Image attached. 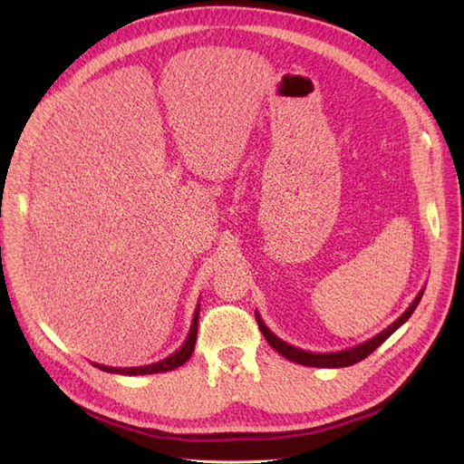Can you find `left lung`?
Returning a JSON list of instances; mask_svg holds the SVG:
<instances>
[{"mask_svg": "<svg viewBox=\"0 0 464 464\" xmlns=\"http://www.w3.org/2000/svg\"><path fill=\"white\" fill-rule=\"evenodd\" d=\"M422 296H424V288L418 292V296L412 300V304L409 307H406V312L397 321H392L387 329H383L382 333L375 334L373 339H370L366 343H360L356 346L339 350V353H307V350L292 346V344L285 343L283 339H278V336L265 325L257 312H256V317H257V325L266 339V343H269L276 350V353L280 356H285L286 360L302 363V366H312V368H346V366H354V363L362 362L363 358H368L377 346H382L392 333H395L401 325H404V323L409 321V317L414 314L416 305L420 304V300H422Z\"/></svg>", "mask_w": 464, "mask_h": 464, "instance_id": "8db88e82", "label": "left lung"}]
</instances>
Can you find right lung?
Here are the masks:
<instances>
[{
  "label": "right lung",
  "mask_w": 464,
  "mask_h": 464,
  "mask_svg": "<svg viewBox=\"0 0 464 464\" xmlns=\"http://www.w3.org/2000/svg\"><path fill=\"white\" fill-rule=\"evenodd\" d=\"M199 310L201 305L198 304L193 312V319H191V327H189V334L186 343L181 344L174 354H170L168 358L149 363V366H139V368H111V366H102V363H92L98 370L108 372V373H120V375H147V373H162V372H172L189 360V356L193 354L195 348V339H198V325H199Z\"/></svg>",
  "instance_id": "1"
}]
</instances>
